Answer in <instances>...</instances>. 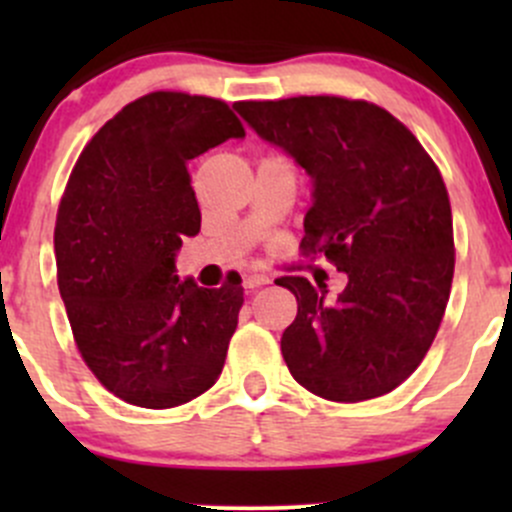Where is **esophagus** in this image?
Instances as JSON below:
<instances>
[{"instance_id":"obj_1","label":"esophagus","mask_w":512,"mask_h":512,"mask_svg":"<svg viewBox=\"0 0 512 512\" xmlns=\"http://www.w3.org/2000/svg\"><path fill=\"white\" fill-rule=\"evenodd\" d=\"M262 285H270V277L260 275V272H250V275L242 277V287L245 289H257Z\"/></svg>"}]
</instances>
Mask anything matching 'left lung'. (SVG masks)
Wrapping results in <instances>:
<instances>
[{"label": "left lung", "instance_id": "1", "mask_svg": "<svg viewBox=\"0 0 512 512\" xmlns=\"http://www.w3.org/2000/svg\"><path fill=\"white\" fill-rule=\"evenodd\" d=\"M247 126L312 180L304 255L347 275L337 302L304 277L282 334L287 369L329 401L376 399L409 379L438 332L453 282V220L441 173L389 111L337 96L242 101Z\"/></svg>", "mask_w": 512, "mask_h": 512}]
</instances>
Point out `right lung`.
I'll return each instance as SVG.
<instances>
[{
  "label": "right lung",
  "mask_w": 512,
  "mask_h": 512,
  "mask_svg": "<svg viewBox=\"0 0 512 512\" xmlns=\"http://www.w3.org/2000/svg\"><path fill=\"white\" fill-rule=\"evenodd\" d=\"M230 138L245 128L227 103L156 91L91 138L61 198L54 252L76 347L133 406L173 409L223 371L242 280L198 287L175 257L200 232L188 163Z\"/></svg>",
  "instance_id": "right-lung-1"
}]
</instances>
